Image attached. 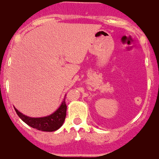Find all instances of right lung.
I'll return each mask as SVG.
<instances>
[{
    "mask_svg": "<svg viewBox=\"0 0 159 159\" xmlns=\"http://www.w3.org/2000/svg\"><path fill=\"white\" fill-rule=\"evenodd\" d=\"M15 109V112L26 124L33 128L42 131H55L63 125L66 117L67 105L65 103V98L62 102L61 105L55 113L46 117H30L24 115L23 113Z\"/></svg>",
    "mask_w": 159,
    "mask_h": 159,
    "instance_id": "obj_1",
    "label": "right lung"
}]
</instances>
